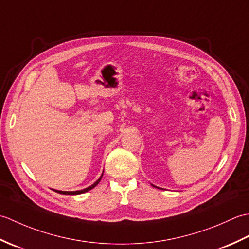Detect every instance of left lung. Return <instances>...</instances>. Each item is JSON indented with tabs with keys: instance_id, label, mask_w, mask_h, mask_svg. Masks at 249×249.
Instances as JSON below:
<instances>
[{
	"instance_id": "1",
	"label": "left lung",
	"mask_w": 249,
	"mask_h": 249,
	"mask_svg": "<svg viewBox=\"0 0 249 249\" xmlns=\"http://www.w3.org/2000/svg\"><path fill=\"white\" fill-rule=\"evenodd\" d=\"M154 187H156V186H154Z\"/></svg>"
}]
</instances>
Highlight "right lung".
Wrapping results in <instances>:
<instances>
[{
  "mask_svg": "<svg viewBox=\"0 0 249 249\" xmlns=\"http://www.w3.org/2000/svg\"><path fill=\"white\" fill-rule=\"evenodd\" d=\"M102 177H103V174H102ZM102 177H100V178L97 179V181L95 182L93 185H91V186L86 188V189L77 190V192H61V190H55V192H56V193H60V194H63V195H79V194H83V193H86V192H89V190H91L92 188H94L95 186H96V185L99 183L100 179H102Z\"/></svg>",
  "mask_w": 249,
  "mask_h": 249,
  "instance_id": "right-lung-1",
  "label": "right lung"
}]
</instances>
